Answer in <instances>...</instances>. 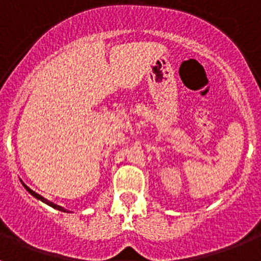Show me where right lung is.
Segmentation results:
<instances>
[{"instance_id":"add662e5","label":"right lung","mask_w":261,"mask_h":261,"mask_svg":"<svg viewBox=\"0 0 261 261\" xmlns=\"http://www.w3.org/2000/svg\"><path fill=\"white\" fill-rule=\"evenodd\" d=\"M23 184V187H24V188H26L27 191H29V193H31L32 196H34V197H36V199L38 200H40V201H43V202H45V204L47 205H49V206H52V208H55V209H57V211H61V212H66V213H69L68 211H66V209H64L62 208V206H60V205H56V204H53L52 201H48L47 199H44V197H43V196H40V195H38V193L36 192H34V191L31 190V188H29V187L26 186V184L24 183H22Z\"/></svg>"}]
</instances>
